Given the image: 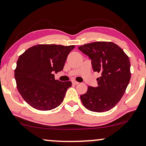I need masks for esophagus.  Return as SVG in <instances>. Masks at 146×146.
Wrapping results in <instances>:
<instances>
[{
	"label": "esophagus",
	"mask_w": 146,
	"mask_h": 146,
	"mask_svg": "<svg viewBox=\"0 0 146 146\" xmlns=\"http://www.w3.org/2000/svg\"><path fill=\"white\" fill-rule=\"evenodd\" d=\"M72 84H76H76H79V82H77V81H76V80H72Z\"/></svg>",
	"instance_id": "esophagus-1"
}]
</instances>
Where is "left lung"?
Masks as SVG:
<instances>
[{
  "mask_svg": "<svg viewBox=\"0 0 146 146\" xmlns=\"http://www.w3.org/2000/svg\"><path fill=\"white\" fill-rule=\"evenodd\" d=\"M91 60L92 69L101 73L98 86H88L80 96L85 107L94 112L113 109L122 98L130 78V61L120 47L113 42L96 41L78 48Z\"/></svg>",
  "mask_w": 146,
  "mask_h": 146,
  "instance_id": "8db88e82",
  "label": "left lung"
}]
</instances>
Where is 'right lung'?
Instances as JSON below:
<instances>
[{"label": "right lung", "instance_id": "obj_1", "mask_svg": "<svg viewBox=\"0 0 146 146\" xmlns=\"http://www.w3.org/2000/svg\"><path fill=\"white\" fill-rule=\"evenodd\" d=\"M74 45H37L21 55L15 78L21 95L30 106L41 111L58 107L64 101L70 81L55 80L54 73L62 70Z\"/></svg>", "mask_w": 146, "mask_h": 146}]
</instances>
